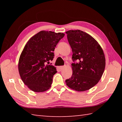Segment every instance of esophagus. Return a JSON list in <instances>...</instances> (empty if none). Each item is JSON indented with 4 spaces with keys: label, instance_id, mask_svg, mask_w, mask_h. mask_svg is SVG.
Wrapping results in <instances>:
<instances>
[{
    "label": "esophagus",
    "instance_id": "obj_1",
    "mask_svg": "<svg viewBox=\"0 0 122 122\" xmlns=\"http://www.w3.org/2000/svg\"><path fill=\"white\" fill-rule=\"evenodd\" d=\"M64 68H65V66H59V67H58V69L59 70H60V71H61V70H62Z\"/></svg>",
    "mask_w": 122,
    "mask_h": 122
}]
</instances>
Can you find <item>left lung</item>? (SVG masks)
<instances>
[{
	"mask_svg": "<svg viewBox=\"0 0 122 122\" xmlns=\"http://www.w3.org/2000/svg\"><path fill=\"white\" fill-rule=\"evenodd\" d=\"M74 63L73 74L66 80L70 88L78 92L90 89L100 81L106 66L103 49L94 38L81 30L66 32Z\"/></svg>",
	"mask_w": 122,
	"mask_h": 122,
	"instance_id": "1",
	"label": "left lung"
}]
</instances>
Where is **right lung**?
Here are the masks:
<instances>
[{
    "label": "right lung",
    "instance_id": "obj_1",
    "mask_svg": "<svg viewBox=\"0 0 122 122\" xmlns=\"http://www.w3.org/2000/svg\"><path fill=\"white\" fill-rule=\"evenodd\" d=\"M64 36L62 33L41 30L27 42L20 56L18 69L22 81L30 90L38 92L50 88L57 71L49 64L53 60L55 47Z\"/></svg>",
    "mask_w": 122,
    "mask_h": 122
}]
</instances>
